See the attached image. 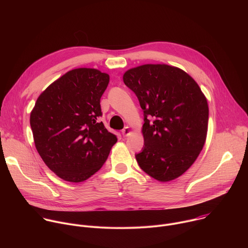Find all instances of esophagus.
<instances>
[{
    "instance_id": "1",
    "label": "esophagus",
    "mask_w": 248,
    "mask_h": 248,
    "mask_svg": "<svg viewBox=\"0 0 248 248\" xmlns=\"http://www.w3.org/2000/svg\"><path fill=\"white\" fill-rule=\"evenodd\" d=\"M122 133H123V135H124V136H127V135H129V134L131 133V129H130V127H129V126H125V127L122 130Z\"/></svg>"
}]
</instances>
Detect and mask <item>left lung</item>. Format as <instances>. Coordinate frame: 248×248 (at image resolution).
<instances>
[{
	"label": "left lung",
	"instance_id": "1",
	"mask_svg": "<svg viewBox=\"0 0 248 248\" xmlns=\"http://www.w3.org/2000/svg\"><path fill=\"white\" fill-rule=\"evenodd\" d=\"M144 113V147L139 167L166 183L195 162L206 141L209 108L205 95L185 70L165 63L142 64L124 75Z\"/></svg>",
	"mask_w": 248,
	"mask_h": 248
}]
</instances>
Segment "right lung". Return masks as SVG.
<instances>
[{"label": "right lung", "mask_w": 248, "mask_h": 248, "mask_svg": "<svg viewBox=\"0 0 248 248\" xmlns=\"http://www.w3.org/2000/svg\"><path fill=\"white\" fill-rule=\"evenodd\" d=\"M110 81L96 68L69 70L38 97L30 114L34 143L59 178L81 183L98 171L118 141L102 122L100 99Z\"/></svg>", "instance_id": "1"}]
</instances>
